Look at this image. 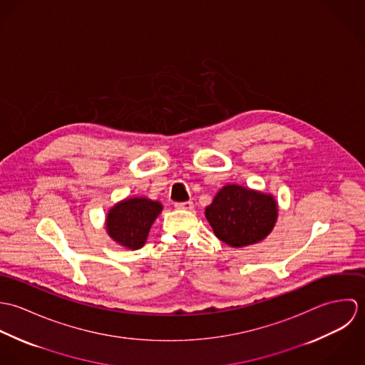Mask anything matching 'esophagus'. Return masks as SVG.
Instances as JSON below:
<instances>
[{
    "label": "esophagus",
    "instance_id": "34e87169",
    "mask_svg": "<svg viewBox=\"0 0 365 365\" xmlns=\"http://www.w3.org/2000/svg\"><path fill=\"white\" fill-rule=\"evenodd\" d=\"M174 207L177 209H181V210H191L194 208V204L191 201H187V202H177Z\"/></svg>",
    "mask_w": 365,
    "mask_h": 365
}]
</instances>
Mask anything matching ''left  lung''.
Segmentation results:
<instances>
[{
  "instance_id": "8db88e82",
  "label": "left lung",
  "mask_w": 365,
  "mask_h": 365,
  "mask_svg": "<svg viewBox=\"0 0 365 365\" xmlns=\"http://www.w3.org/2000/svg\"><path fill=\"white\" fill-rule=\"evenodd\" d=\"M215 236L232 247H245L265 239L278 217L271 194L227 184L205 208Z\"/></svg>"
}]
</instances>
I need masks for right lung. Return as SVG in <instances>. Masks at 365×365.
<instances>
[{
	"mask_svg": "<svg viewBox=\"0 0 365 365\" xmlns=\"http://www.w3.org/2000/svg\"><path fill=\"white\" fill-rule=\"evenodd\" d=\"M163 205L149 198H126L109 209L106 215V232L118 245L138 250L145 246L149 230Z\"/></svg>",
	"mask_w": 365,
	"mask_h": 365,
	"instance_id": "obj_1",
	"label": "right lung"
}]
</instances>
